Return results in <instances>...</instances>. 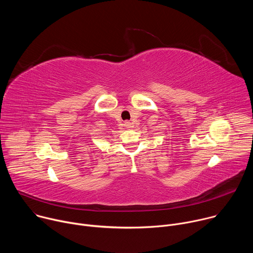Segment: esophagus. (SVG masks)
<instances>
[{
    "label": "esophagus",
    "instance_id": "esophagus-1",
    "mask_svg": "<svg viewBox=\"0 0 253 253\" xmlns=\"http://www.w3.org/2000/svg\"><path fill=\"white\" fill-rule=\"evenodd\" d=\"M124 126H125L126 128H131V127H132V123H131V122H125Z\"/></svg>",
    "mask_w": 253,
    "mask_h": 253
}]
</instances>
